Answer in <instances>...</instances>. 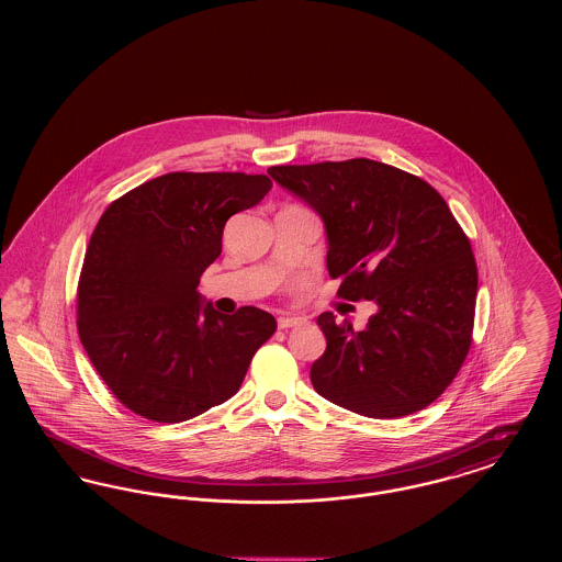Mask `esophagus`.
Listing matches in <instances>:
<instances>
[{
  "label": "esophagus",
  "mask_w": 562,
  "mask_h": 562,
  "mask_svg": "<svg viewBox=\"0 0 562 562\" xmlns=\"http://www.w3.org/2000/svg\"><path fill=\"white\" fill-rule=\"evenodd\" d=\"M305 324V318H299V316H280L278 318V328H294V326H301Z\"/></svg>",
  "instance_id": "1"
}]
</instances>
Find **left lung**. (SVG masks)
<instances>
[{
    "instance_id": "8db88e82",
    "label": "left lung",
    "mask_w": 562,
    "mask_h": 562,
    "mask_svg": "<svg viewBox=\"0 0 562 562\" xmlns=\"http://www.w3.org/2000/svg\"><path fill=\"white\" fill-rule=\"evenodd\" d=\"M268 172L321 214L339 296L376 303L364 330L318 316L326 351L310 371L314 390L374 419L426 408L468 356L479 291L472 246L442 195L367 158Z\"/></svg>"
}]
</instances>
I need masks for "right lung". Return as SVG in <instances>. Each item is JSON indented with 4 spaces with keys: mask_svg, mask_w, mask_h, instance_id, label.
Wrapping results in <instances>:
<instances>
[{
    "mask_svg": "<svg viewBox=\"0 0 562 562\" xmlns=\"http://www.w3.org/2000/svg\"><path fill=\"white\" fill-rule=\"evenodd\" d=\"M266 175L168 172L109 204L86 248L78 330L97 373L133 413L181 424L240 390L276 333L259 307L204 305L198 284L232 214L257 206Z\"/></svg>",
    "mask_w": 562,
    "mask_h": 562,
    "instance_id": "1",
    "label": "right lung"
}]
</instances>
